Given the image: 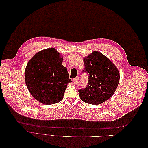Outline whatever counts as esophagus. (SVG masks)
Instances as JSON below:
<instances>
[{"label": "esophagus", "mask_w": 148, "mask_h": 148, "mask_svg": "<svg viewBox=\"0 0 148 148\" xmlns=\"http://www.w3.org/2000/svg\"><path fill=\"white\" fill-rule=\"evenodd\" d=\"M78 80H79V78H78V77H76V78L73 79V82L74 84H76L77 83H78Z\"/></svg>", "instance_id": "1"}]
</instances>
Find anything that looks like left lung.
I'll use <instances>...</instances> for the list:
<instances>
[{"mask_svg": "<svg viewBox=\"0 0 148 148\" xmlns=\"http://www.w3.org/2000/svg\"><path fill=\"white\" fill-rule=\"evenodd\" d=\"M84 72L88 75V85L79 90L81 99L98 105L109 99L116 91L120 80L117 67L102 53L93 51L83 58Z\"/></svg>", "mask_w": 148, "mask_h": 148, "instance_id": "obj_1", "label": "left lung"}]
</instances>
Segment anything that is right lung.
<instances>
[{
	"instance_id": "obj_1",
	"label": "right lung",
	"mask_w": 148,
	"mask_h": 148,
	"mask_svg": "<svg viewBox=\"0 0 148 148\" xmlns=\"http://www.w3.org/2000/svg\"><path fill=\"white\" fill-rule=\"evenodd\" d=\"M63 58L55 48L44 49L28 61L25 71V83L31 95L38 102L51 105L63 99L69 79Z\"/></svg>"
}]
</instances>
